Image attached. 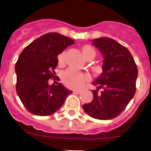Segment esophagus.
I'll list each match as a JSON object with an SVG mask.
<instances>
[{
  "mask_svg": "<svg viewBox=\"0 0 151 151\" xmlns=\"http://www.w3.org/2000/svg\"><path fill=\"white\" fill-rule=\"evenodd\" d=\"M82 90H74V91H73V93L78 95V94H80V93H82Z\"/></svg>",
  "mask_w": 151,
  "mask_h": 151,
  "instance_id": "34e87169",
  "label": "esophagus"
}]
</instances>
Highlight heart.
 Masks as SVG:
<instances>
[{
  "label": "heart",
  "mask_w": 151,
  "mask_h": 151,
  "mask_svg": "<svg viewBox=\"0 0 151 151\" xmlns=\"http://www.w3.org/2000/svg\"><path fill=\"white\" fill-rule=\"evenodd\" d=\"M82 52L85 59H87L91 56H95V49L91 46L87 44L82 47ZM64 61H65V52H61L58 56V62L60 65H62ZM61 80L67 87L71 89H78L82 87L85 82H88L90 80V77L87 74L79 72L76 69H69L63 73Z\"/></svg>",
  "instance_id": "b5f03b06"
}]
</instances>
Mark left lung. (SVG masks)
<instances>
[{
	"label": "left lung",
	"instance_id": "obj_1",
	"mask_svg": "<svg viewBox=\"0 0 151 151\" xmlns=\"http://www.w3.org/2000/svg\"><path fill=\"white\" fill-rule=\"evenodd\" d=\"M91 42L104 57L103 72L92 83L97 86L92 91L94 99L82 108L95 119L111 120L124 110L135 95L137 65L129 51L116 40L101 37Z\"/></svg>",
	"mask_w": 151,
	"mask_h": 151
}]
</instances>
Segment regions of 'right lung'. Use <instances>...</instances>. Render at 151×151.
Instances as JSON below:
<instances>
[{
    "mask_svg": "<svg viewBox=\"0 0 151 151\" xmlns=\"http://www.w3.org/2000/svg\"><path fill=\"white\" fill-rule=\"evenodd\" d=\"M74 43L70 38L52 32L40 36L18 56L15 65L16 91L25 108L36 116H49L62 107L72 91L61 83L49 85L58 65L57 56Z\"/></svg>",
    "mask_w": 151,
    "mask_h": 151,
    "instance_id": "add662e5",
    "label": "right lung"
}]
</instances>
